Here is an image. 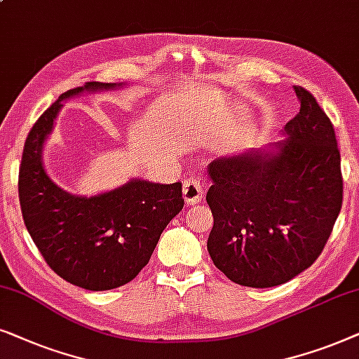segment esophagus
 Returning a JSON list of instances; mask_svg holds the SVG:
<instances>
[{
	"label": "esophagus",
	"instance_id": "esophagus-1",
	"mask_svg": "<svg viewBox=\"0 0 359 359\" xmlns=\"http://www.w3.org/2000/svg\"><path fill=\"white\" fill-rule=\"evenodd\" d=\"M182 194H184V200L189 205H195L198 202H202L203 198V179L198 175H192L189 179L184 180L182 184Z\"/></svg>",
	"mask_w": 359,
	"mask_h": 359
}]
</instances>
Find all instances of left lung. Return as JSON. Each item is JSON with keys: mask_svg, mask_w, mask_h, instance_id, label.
<instances>
[{"mask_svg": "<svg viewBox=\"0 0 359 359\" xmlns=\"http://www.w3.org/2000/svg\"><path fill=\"white\" fill-rule=\"evenodd\" d=\"M294 92L300 109L283 141L208 164L213 228L207 250L229 280L246 287L285 284L312 266L341 210L333 124L312 93Z\"/></svg>", "mask_w": 359, "mask_h": 359, "instance_id": "obj_1", "label": "left lung"}]
</instances>
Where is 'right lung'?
Segmentation results:
<instances>
[{
  "mask_svg": "<svg viewBox=\"0 0 359 359\" xmlns=\"http://www.w3.org/2000/svg\"><path fill=\"white\" fill-rule=\"evenodd\" d=\"M123 85L87 82L62 93L27 135L19 169V202L32 241L57 276L87 290L116 289L135 279L164 228L184 208L182 182L131 179L83 197L67 192L47 174L42 154L62 102Z\"/></svg>",
  "mask_w": 359,
  "mask_h": 359,
  "instance_id": "1",
  "label": "right lung"
}]
</instances>
